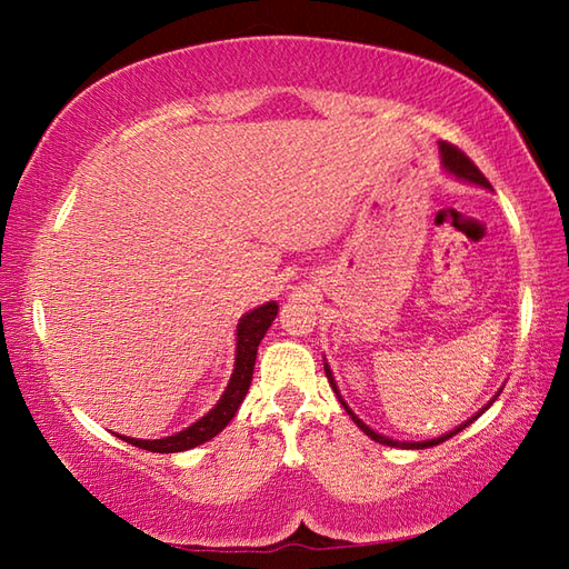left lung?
Masks as SVG:
<instances>
[{"label": "left lung", "instance_id": "8db88e82", "mask_svg": "<svg viewBox=\"0 0 569 569\" xmlns=\"http://www.w3.org/2000/svg\"><path fill=\"white\" fill-rule=\"evenodd\" d=\"M440 159H442V171L447 173V176H452V178H457V180H462V183H469V186H479V188H485V190H491V186H489V180L479 173V168L471 163L467 156L459 151V149H455L452 143H447V141H440ZM325 373H328V381H330V386H332V391L337 393V398H340V403L345 406V410L349 413V418H352L357 426H359V430L365 432V435H369L371 440H377V442H381V445H389V447H401V450H426V447H435V445H440V442H445V440H450L452 435H457L459 430H465L471 420H477L481 413H485L487 408H491V403L497 401L499 398V393L503 391V386L501 389L493 393V398L491 401H487V406H481L475 416H471L469 420H465L462 426H457L455 430H450V432H445V435H440V438H432V440H420V442H406V440H393V438H386V435H381V432H377L373 428H369L365 420H361L352 408L347 406V401L342 398V393H340V389H337V381H335V377H332V369H330V365H328V359H325Z\"/></svg>", "mask_w": 569, "mask_h": 569}]
</instances>
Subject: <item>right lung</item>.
Returning a JSON list of instances; mask_svg holds the SVG:
<instances>
[{
    "mask_svg": "<svg viewBox=\"0 0 569 569\" xmlns=\"http://www.w3.org/2000/svg\"><path fill=\"white\" fill-rule=\"evenodd\" d=\"M276 316H278V303L276 300H269V303L253 308L247 312V316L239 318L232 377H229V383L224 393L220 396V401H217L212 410H208L200 420L192 422V426H188L186 430L159 440H139V438H127V435H117V438L139 447V450L171 455V452L192 450V447L212 440L214 435H220L227 428V422L234 418L241 401H244L251 383L253 361H257V352H259V342L263 340V335L269 332Z\"/></svg>",
    "mask_w": 569,
    "mask_h": 569,
    "instance_id": "right-lung-1",
    "label": "right lung"
}]
</instances>
